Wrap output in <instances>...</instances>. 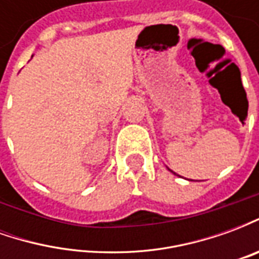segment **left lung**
<instances>
[{
    "label": "left lung",
    "mask_w": 259,
    "mask_h": 259,
    "mask_svg": "<svg viewBox=\"0 0 259 259\" xmlns=\"http://www.w3.org/2000/svg\"><path fill=\"white\" fill-rule=\"evenodd\" d=\"M169 170H170V169H169ZM170 172H172V170H170ZM174 174H175V172H174ZM175 175H176V174H175Z\"/></svg>",
    "instance_id": "1"
}]
</instances>
